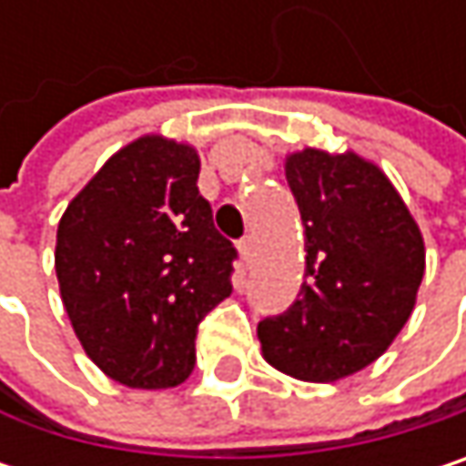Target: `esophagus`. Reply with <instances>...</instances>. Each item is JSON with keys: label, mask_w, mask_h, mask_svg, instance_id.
Here are the masks:
<instances>
[{"label": "esophagus", "mask_w": 466, "mask_h": 466, "mask_svg": "<svg viewBox=\"0 0 466 466\" xmlns=\"http://www.w3.org/2000/svg\"><path fill=\"white\" fill-rule=\"evenodd\" d=\"M239 253H242L245 264H253V258H256V239H253V237H245V239L239 242Z\"/></svg>", "instance_id": "obj_1"}]
</instances>
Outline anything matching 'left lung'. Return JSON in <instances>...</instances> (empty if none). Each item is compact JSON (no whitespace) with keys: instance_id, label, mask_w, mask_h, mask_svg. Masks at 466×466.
Listing matches in <instances>:
<instances>
[{"instance_id":"8db88e82","label":"left lung","mask_w":466,"mask_h":466,"mask_svg":"<svg viewBox=\"0 0 466 466\" xmlns=\"http://www.w3.org/2000/svg\"><path fill=\"white\" fill-rule=\"evenodd\" d=\"M286 180L305 224V283L283 316L258 324L261 356L297 380L334 383L408 324L426 248L389 175L353 150H294Z\"/></svg>"}]
</instances>
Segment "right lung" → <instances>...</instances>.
Returning a JSON list of instances; mask_svg holds the SVG:
<instances>
[{
    "label": "right lung",
    "instance_id": "add662e5",
    "mask_svg": "<svg viewBox=\"0 0 466 466\" xmlns=\"http://www.w3.org/2000/svg\"><path fill=\"white\" fill-rule=\"evenodd\" d=\"M188 142L142 135L66 205L56 278L86 356L129 389H172L197 364V326L232 294L237 250L213 227Z\"/></svg>",
    "mask_w": 466,
    "mask_h": 466
}]
</instances>
